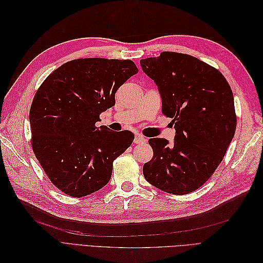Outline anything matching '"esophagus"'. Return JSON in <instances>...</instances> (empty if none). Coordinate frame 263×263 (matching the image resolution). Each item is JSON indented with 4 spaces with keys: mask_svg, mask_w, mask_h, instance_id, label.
Here are the masks:
<instances>
[{
    "mask_svg": "<svg viewBox=\"0 0 263 263\" xmlns=\"http://www.w3.org/2000/svg\"><path fill=\"white\" fill-rule=\"evenodd\" d=\"M147 141V139L145 137H142L141 135H136V137H135V144H145Z\"/></svg>",
    "mask_w": 263,
    "mask_h": 263,
    "instance_id": "34e87169",
    "label": "esophagus"
}]
</instances>
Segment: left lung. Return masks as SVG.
I'll return each mask as SVG.
<instances>
[{
    "label": "left lung",
    "mask_w": 263,
    "mask_h": 263,
    "mask_svg": "<svg viewBox=\"0 0 263 263\" xmlns=\"http://www.w3.org/2000/svg\"><path fill=\"white\" fill-rule=\"evenodd\" d=\"M172 118V144L151 138L154 157L144 164L145 179L166 193L187 194L201 187L216 170L232 142L237 118L232 89L217 69L193 55L163 51L140 60Z\"/></svg>",
    "instance_id": "1"
}]
</instances>
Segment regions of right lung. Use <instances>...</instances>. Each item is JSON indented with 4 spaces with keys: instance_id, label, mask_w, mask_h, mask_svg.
I'll list each match as a JSON object with an SVG mask.
<instances>
[{
    "instance_id": "right-lung-1",
    "label": "right lung",
    "mask_w": 263,
    "mask_h": 263,
    "mask_svg": "<svg viewBox=\"0 0 263 263\" xmlns=\"http://www.w3.org/2000/svg\"><path fill=\"white\" fill-rule=\"evenodd\" d=\"M136 73L132 60L77 59L55 69L38 89L29 112L31 146L63 193L86 196L108 183L113 161L135 136L95 123L115 105L118 87Z\"/></svg>"
}]
</instances>
